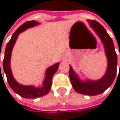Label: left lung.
Here are the masks:
<instances>
[{"mask_svg":"<svg viewBox=\"0 0 120 120\" xmlns=\"http://www.w3.org/2000/svg\"><path fill=\"white\" fill-rule=\"evenodd\" d=\"M88 22L104 44L108 60L107 70L104 76L98 81H81L70 65L69 74L73 88L76 92L85 95L94 96L104 92L113 83L117 74V56L113 41L105 28L94 20H88Z\"/></svg>","mask_w":120,"mask_h":120,"instance_id":"8db88e82","label":"left lung"}]
</instances>
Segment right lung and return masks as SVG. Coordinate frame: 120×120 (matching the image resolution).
<instances>
[{
    "mask_svg": "<svg viewBox=\"0 0 120 120\" xmlns=\"http://www.w3.org/2000/svg\"><path fill=\"white\" fill-rule=\"evenodd\" d=\"M39 23V22H37L35 21H29L22 24L13 34L11 39L8 41L6 46L5 51V57L3 60V69L6 74L8 84L15 93L18 94L22 97L27 98V99L39 98L47 94L49 92L51 87L53 76L56 72V71L58 70V66L60 64V63L58 62L54 65L49 67L46 69V76L43 82L42 87H36L33 85H28V86L23 85L17 83L16 80L14 79L10 68V59H11L12 49L17 39V37L21 33L26 30L27 28L34 27L35 26L38 25Z\"/></svg>",
    "mask_w": 120,
    "mask_h": 120,
    "instance_id": "add662e5",
    "label": "right lung"
}]
</instances>
